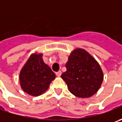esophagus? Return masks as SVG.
Instances as JSON below:
<instances>
[{
    "label": "esophagus",
    "mask_w": 122,
    "mask_h": 122,
    "mask_svg": "<svg viewBox=\"0 0 122 122\" xmlns=\"http://www.w3.org/2000/svg\"><path fill=\"white\" fill-rule=\"evenodd\" d=\"M56 74V75H57L58 77H60V75H62V72H61L60 71H58Z\"/></svg>",
    "instance_id": "obj_1"
}]
</instances>
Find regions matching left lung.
<instances>
[{
	"instance_id": "8db88e82",
	"label": "left lung",
	"mask_w": 122,
	"mask_h": 122,
	"mask_svg": "<svg viewBox=\"0 0 122 122\" xmlns=\"http://www.w3.org/2000/svg\"><path fill=\"white\" fill-rule=\"evenodd\" d=\"M66 68L61 77L73 95L89 98L100 89L103 72L98 62L85 49H74L68 56Z\"/></svg>"
}]
</instances>
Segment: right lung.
<instances>
[{
  "label": "right lung",
  "mask_w": 122,
  "mask_h": 122,
  "mask_svg": "<svg viewBox=\"0 0 122 122\" xmlns=\"http://www.w3.org/2000/svg\"><path fill=\"white\" fill-rule=\"evenodd\" d=\"M42 57V54H31L20 73L21 89L31 96L43 94L56 78L55 73L43 62Z\"/></svg>",
  "instance_id": "obj_1"
}]
</instances>
